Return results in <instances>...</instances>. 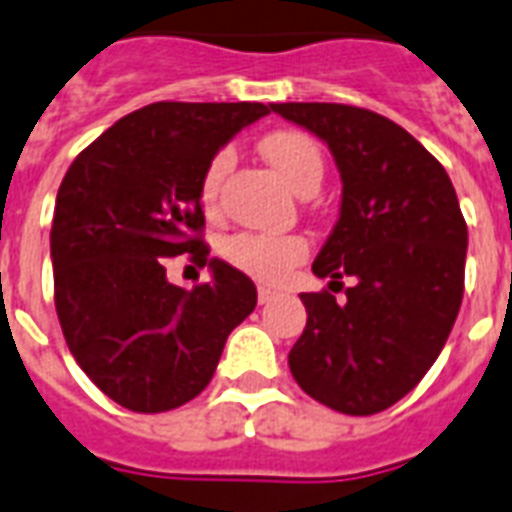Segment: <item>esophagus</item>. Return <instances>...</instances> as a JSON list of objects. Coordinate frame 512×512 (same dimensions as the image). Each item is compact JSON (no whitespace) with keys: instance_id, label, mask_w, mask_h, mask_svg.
Masks as SVG:
<instances>
[{"instance_id":"esophagus-1","label":"esophagus","mask_w":512,"mask_h":512,"mask_svg":"<svg viewBox=\"0 0 512 512\" xmlns=\"http://www.w3.org/2000/svg\"><path fill=\"white\" fill-rule=\"evenodd\" d=\"M273 297H276V292L271 287H257V300H260V305L271 303Z\"/></svg>"}]
</instances>
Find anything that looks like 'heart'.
Masks as SVG:
<instances>
[{"instance_id":"1","label":"heart","mask_w":512,"mask_h":512,"mask_svg":"<svg viewBox=\"0 0 512 512\" xmlns=\"http://www.w3.org/2000/svg\"><path fill=\"white\" fill-rule=\"evenodd\" d=\"M260 151L268 159L273 170L279 177L300 193L311 183H321L324 175V159H321L319 146L313 138L303 132L281 130L265 135L260 143ZM231 164V151H220L212 156L207 170L201 175L199 199L201 207L215 209L217 191H220V180ZM228 263L241 268L249 276L260 281H281L292 268H295L305 255H308V244L300 236H273V233H236L225 241L223 247Z\"/></svg>"}]
</instances>
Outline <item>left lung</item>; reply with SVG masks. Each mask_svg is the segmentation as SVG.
<instances>
[{
	"mask_svg": "<svg viewBox=\"0 0 512 512\" xmlns=\"http://www.w3.org/2000/svg\"><path fill=\"white\" fill-rule=\"evenodd\" d=\"M332 151L340 217L303 292L308 324L289 350L297 385L342 414H377L425 377L452 332L465 287L468 225L446 170L385 116L342 103H271ZM342 287V284H340Z\"/></svg>",
	"mask_w": 512,
	"mask_h": 512,
	"instance_id": "obj_1",
	"label": "left lung"
}]
</instances>
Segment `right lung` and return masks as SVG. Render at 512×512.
<instances>
[{
  "instance_id": "obj_1",
  "label": "right lung",
  "mask_w": 512,
  "mask_h": 512,
  "mask_svg": "<svg viewBox=\"0 0 512 512\" xmlns=\"http://www.w3.org/2000/svg\"><path fill=\"white\" fill-rule=\"evenodd\" d=\"M263 103H151L108 127L68 167L50 231L55 311L71 356L108 398L170 412L207 388L225 340L257 305L233 265L209 257L199 185L212 156ZM188 251L213 279H166Z\"/></svg>"
}]
</instances>
